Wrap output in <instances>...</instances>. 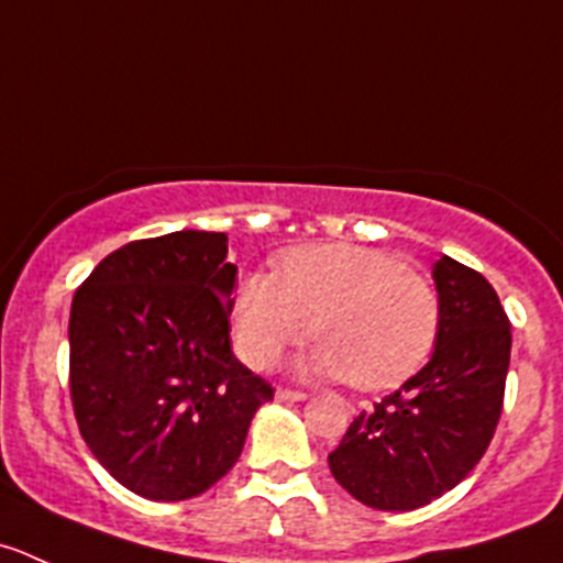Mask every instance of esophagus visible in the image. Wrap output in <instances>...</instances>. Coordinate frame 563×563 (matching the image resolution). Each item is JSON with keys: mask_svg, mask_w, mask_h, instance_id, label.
<instances>
[{"mask_svg": "<svg viewBox=\"0 0 563 563\" xmlns=\"http://www.w3.org/2000/svg\"><path fill=\"white\" fill-rule=\"evenodd\" d=\"M275 396L280 398V401H305V398H308V393H302V390H288V387H277Z\"/></svg>", "mask_w": 563, "mask_h": 563, "instance_id": "esophagus-1", "label": "esophagus"}]
</instances>
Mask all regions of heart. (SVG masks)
I'll return each instance as SVG.
<instances>
[{
	"label": "heart",
	"mask_w": 563,
	"mask_h": 563,
	"mask_svg": "<svg viewBox=\"0 0 563 563\" xmlns=\"http://www.w3.org/2000/svg\"><path fill=\"white\" fill-rule=\"evenodd\" d=\"M233 346L250 368H269L310 332L305 368L382 390L423 365L438 338L434 283L398 253L365 244H305L275 272H250L231 302Z\"/></svg>",
	"instance_id": "1"
}]
</instances>
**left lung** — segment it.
<instances>
[{"mask_svg": "<svg viewBox=\"0 0 563 563\" xmlns=\"http://www.w3.org/2000/svg\"><path fill=\"white\" fill-rule=\"evenodd\" d=\"M440 327L429 363L360 412L327 456L335 482L371 509L412 511L454 489L487 451L504 409L511 324L487 277L434 264Z\"/></svg>", "mask_w": 563, "mask_h": 563, "instance_id": "8db88e82", "label": "left lung"}]
</instances>
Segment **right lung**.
Masks as SVG:
<instances>
[{"label":"right lung","mask_w":563,"mask_h":563,"mask_svg":"<svg viewBox=\"0 0 563 563\" xmlns=\"http://www.w3.org/2000/svg\"><path fill=\"white\" fill-rule=\"evenodd\" d=\"M228 236L176 231L109 253L70 305V401L103 471L148 500L214 487L275 390L231 352Z\"/></svg>","instance_id":"right-lung-1"}]
</instances>
